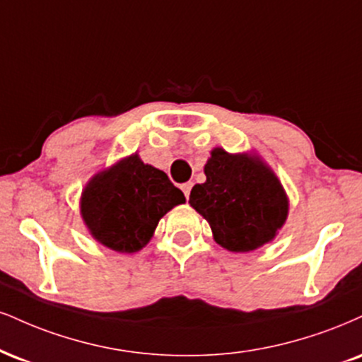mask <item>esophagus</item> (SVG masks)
<instances>
[{"label":"esophagus","instance_id":"obj_1","mask_svg":"<svg viewBox=\"0 0 362 362\" xmlns=\"http://www.w3.org/2000/svg\"><path fill=\"white\" fill-rule=\"evenodd\" d=\"M182 190H184L185 197L189 199V195H190V190H192V182H185V184H182Z\"/></svg>","mask_w":362,"mask_h":362}]
</instances>
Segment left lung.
<instances>
[{
	"label": "left lung",
	"mask_w": 362,
	"mask_h": 362,
	"mask_svg": "<svg viewBox=\"0 0 362 362\" xmlns=\"http://www.w3.org/2000/svg\"><path fill=\"white\" fill-rule=\"evenodd\" d=\"M189 204L211 226L217 245L250 252L273 241L288 216L285 190L259 156L214 148Z\"/></svg>",
	"instance_id": "obj_1"
}]
</instances>
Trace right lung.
I'll return each instance as SVG.
<instances>
[{
    "label": "right lung",
    "mask_w": 362,
    "mask_h": 362,
    "mask_svg": "<svg viewBox=\"0 0 362 362\" xmlns=\"http://www.w3.org/2000/svg\"><path fill=\"white\" fill-rule=\"evenodd\" d=\"M185 195L162 170L134 153L87 182L82 219L95 241L117 252H136L153 236L158 221Z\"/></svg>",
    "instance_id": "1"
}]
</instances>
